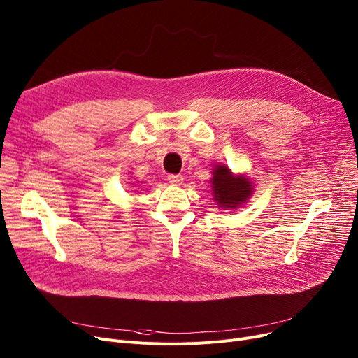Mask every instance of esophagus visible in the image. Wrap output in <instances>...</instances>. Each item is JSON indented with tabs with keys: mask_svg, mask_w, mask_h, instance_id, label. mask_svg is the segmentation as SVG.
<instances>
[{
	"mask_svg": "<svg viewBox=\"0 0 358 358\" xmlns=\"http://www.w3.org/2000/svg\"><path fill=\"white\" fill-rule=\"evenodd\" d=\"M168 182L173 184V185H180L182 182V176L180 174H168Z\"/></svg>",
	"mask_w": 358,
	"mask_h": 358,
	"instance_id": "34e87169",
	"label": "esophagus"
}]
</instances>
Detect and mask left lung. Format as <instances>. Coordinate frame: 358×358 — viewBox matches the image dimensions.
<instances>
[{"instance_id":"8db88e82","label":"left lung","mask_w":358,"mask_h":358,"mask_svg":"<svg viewBox=\"0 0 358 358\" xmlns=\"http://www.w3.org/2000/svg\"><path fill=\"white\" fill-rule=\"evenodd\" d=\"M212 192L220 208L234 209L251 196V182L245 177H234L227 165L213 169Z\"/></svg>"}]
</instances>
